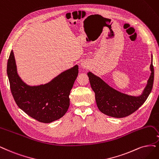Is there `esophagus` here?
<instances>
[{
  "label": "esophagus",
  "instance_id": "34e87169",
  "mask_svg": "<svg viewBox=\"0 0 159 159\" xmlns=\"http://www.w3.org/2000/svg\"><path fill=\"white\" fill-rule=\"evenodd\" d=\"M80 66H81V67L83 68V69H87L88 67H89V65H88L87 62H86V61L82 62L81 64H80Z\"/></svg>",
  "mask_w": 159,
  "mask_h": 159
}]
</instances>
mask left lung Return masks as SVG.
I'll use <instances>...</instances> for the list:
<instances>
[{
    "label": "left lung",
    "mask_w": 159,
    "mask_h": 159,
    "mask_svg": "<svg viewBox=\"0 0 159 159\" xmlns=\"http://www.w3.org/2000/svg\"><path fill=\"white\" fill-rule=\"evenodd\" d=\"M151 57L150 77L142 93L139 96L120 92L111 87L99 76L91 72L88 73L91 87L95 92L97 106L102 113L115 118H123L132 114L142 106L150 94L153 85L154 68L152 56Z\"/></svg>",
    "instance_id": "1"
}]
</instances>
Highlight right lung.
<instances>
[{"label": "right lung", "instance_id": "1", "mask_svg": "<svg viewBox=\"0 0 159 159\" xmlns=\"http://www.w3.org/2000/svg\"><path fill=\"white\" fill-rule=\"evenodd\" d=\"M78 73L79 67L76 65L48 83L29 86L17 74L13 50L7 64L10 89L17 106L29 116L43 123L58 120L66 113L69 107V96Z\"/></svg>", "mask_w": 159, "mask_h": 159}]
</instances>
